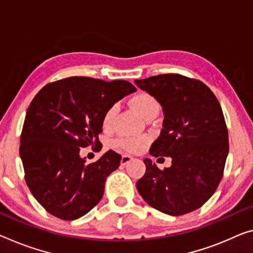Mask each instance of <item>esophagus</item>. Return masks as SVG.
<instances>
[{"label": "esophagus", "mask_w": 253, "mask_h": 253, "mask_svg": "<svg viewBox=\"0 0 253 253\" xmlns=\"http://www.w3.org/2000/svg\"><path fill=\"white\" fill-rule=\"evenodd\" d=\"M132 159H133V157L130 156V155H126V154L123 155L122 158H121V164L122 165H126L127 163H130L132 161Z\"/></svg>", "instance_id": "34e87169"}]
</instances>
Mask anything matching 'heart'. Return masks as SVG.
Returning <instances> with one entry per match:
<instances>
[{
  "label": "heart",
  "instance_id": "1",
  "mask_svg": "<svg viewBox=\"0 0 253 253\" xmlns=\"http://www.w3.org/2000/svg\"><path fill=\"white\" fill-rule=\"evenodd\" d=\"M131 105L135 113L141 116L142 119H145L146 116L150 114H158L159 111V104L156 98L149 94H146V92H141V94L134 96L131 99ZM116 112H118L116 105H113L106 111L103 118L104 127H110L112 126ZM143 142H145V138H121L116 141V145L126 150L137 151L141 148Z\"/></svg>",
  "mask_w": 253,
  "mask_h": 253
}]
</instances>
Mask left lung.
<instances>
[{
  "label": "left lung",
  "instance_id": "left-lung-1",
  "mask_svg": "<svg viewBox=\"0 0 253 253\" xmlns=\"http://www.w3.org/2000/svg\"><path fill=\"white\" fill-rule=\"evenodd\" d=\"M134 84L155 97L164 113L150 155L172 158L164 170L145 158L138 192L167 215L196 211L216 191L228 155V132L218 100L204 83L181 75H159Z\"/></svg>",
  "mask_w": 253,
  "mask_h": 253
}]
</instances>
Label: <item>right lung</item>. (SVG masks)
<instances>
[{"instance_id": "obj_1", "label": "right lung", "mask_w": 253, "mask_h": 253, "mask_svg": "<svg viewBox=\"0 0 253 253\" xmlns=\"http://www.w3.org/2000/svg\"><path fill=\"white\" fill-rule=\"evenodd\" d=\"M137 89L126 80L71 77L46 84L30 103L20 138L26 183L53 216L78 219L104 194L121 155L108 150L86 164L80 148L98 145L106 111Z\"/></svg>"}]
</instances>
